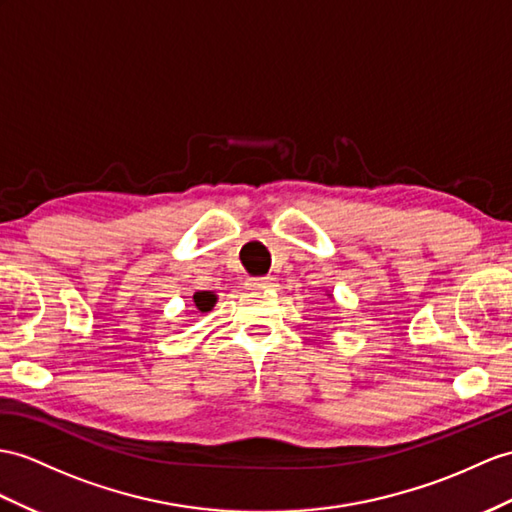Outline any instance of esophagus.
Wrapping results in <instances>:
<instances>
[{
  "instance_id": "obj_1",
  "label": "esophagus",
  "mask_w": 512,
  "mask_h": 512,
  "mask_svg": "<svg viewBox=\"0 0 512 512\" xmlns=\"http://www.w3.org/2000/svg\"><path fill=\"white\" fill-rule=\"evenodd\" d=\"M273 284H276V280H273L271 276H258V278L247 280L249 289H269V286H273Z\"/></svg>"
}]
</instances>
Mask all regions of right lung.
<instances>
[{
    "instance_id": "obj_1",
    "label": "right lung",
    "mask_w": 512,
    "mask_h": 512,
    "mask_svg": "<svg viewBox=\"0 0 512 512\" xmlns=\"http://www.w3.org/2000/svg\"><path fill=\"white\" fill-rule=\"evenodd\" d=\"M193 299H195V306L202 310V313H208V310L213 308L215 302H217V297L210 291H199V293L193 295Z\"/></svg>"
}]
</instances>
